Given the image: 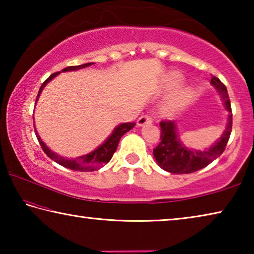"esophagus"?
I'll return each instance as SVG.
<instances>
[{"mask_svg": "<svg viewBox=\"0 0 254 254\" xmlns=\"http://www.w3.org/2000/svg\"><path fill=\"white\" fill-rule=\"evenodd\" d=\"M151 121H152L151 117H149V115H142V117H140L139 119H137L136 124H137V126H139V127H143L144 124L150 123Z\"/></svg>", "mask_w": 254, "mask_h": 254, "instance_id": "34e87169", "label": "esophagus"}]
</instances>
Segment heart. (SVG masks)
Segmentation results:
<instances>
[{
  "mask_svg": "<svg viewBox=\"0 0 254 254\" xmlns=\"http://www.w3.org/2000/svg\"><path fill=\"white\" fill-rule=\"evenodd\" d=\"M174 79H175V81H176V80L178 79V77L175 76ZM186 98H187L186 94H182V95H180V96L177 98V103H178V104H182V103H184L185 101H186Z\"/></svg>",
  "mask_w": 254,
  "mask_h": 254,
  "instance_id": "heart-1",
  "label": "heart"
}]
</instances>
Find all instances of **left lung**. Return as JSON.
Segmentation results:
<instances>
[{
  "instance_id": "8db88e82",
  "label": "left lung",
  "mask_w": 254,
  "mask_h": 254,
  "mask_svg": "<svg viewBox=\"0 0 254 254\" xmlns=\"http://www.w3.org/2000/svg\"><path fill=\"white\" fill-rule=\"evenodd\" d=\"M210 83L220 92L222 98L225 101L226 110L230 112L224 133L220 137V140L208 150H206V151H196L195 150L194 151V150L187 149L180 142L177 133H176V126L174 121H161V141L153 149V156L158 166L163 170L178 175L195 173V171L200 170L209 165L210 162L214 161L215 159L224 152L232 132L231 102L225 85L217 77L213 76Z\"/></svg>"
}]
</instances>
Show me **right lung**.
Returning a JSON list of instances; mask_svg holds the SVG:
<instances>
[{"label":"right lung","instance_id":"obj_1","mask_svg":"<svg viewBox=\"0 0 254 254\" xmlns=\"http://www.w3.org/2000/svg\"><path fill=\"white\" fill-rule=\"evenodd\" d=\"M91 65H93V63H87V64H84V65H79V66H69V67L64 68L63 71L77 70V69H80V68H85V67H88ZM58 74H59V71L54 72L53 75H50L48 78H47L44 83H42L41 87L39 89V93H38L37 100L40 95L42 88L45 87L47 83H48L49 80L53 79L54 77L57 76ZM37 100H36V103H37ZM134 127H135L134 122H127V123L120 124L119 127L114 128V131L112 132V134L107 137V140L101 145V147H98L96 150H94L93 152L76 158V159H74V160H72V159L70 160V159L60 157L57 153L51 151V150L45 144V142H42L40 136L38 135L37 130H34V132H36L37 139H38V141H39V143L41 145L42 150L45 151V153L50 159H53L54 161L59 163L60 166L65 167V168H68V169H71V170H76V171H94L96 169H100L103 166H105L106 163L111 160V158L113 157L114 152L117 151L120 139H121V137L126 134L127 131H130L131 128Z\"/></svg>","mask_w":254,"mask_h":254}]
</instances>
